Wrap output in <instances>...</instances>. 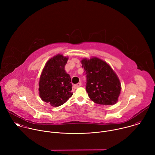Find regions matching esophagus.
<instances>
[{
    "label": "esophagus",
    "mask_w": 155,
    "mask_h": 155,
    "mask_svg": "<svg viewBox=\"0 0 155 155\" xmlns=\"http://www.w3.org/2000/svg\"><path fill=\"white\" fill-rule=\"evenodd\" d=\"M81 86V83H77V84H74L73 86H74V88H75V89H77V88Z\"/></svg>",
    "instance_id": "esophagus-1"
}]
</instances>
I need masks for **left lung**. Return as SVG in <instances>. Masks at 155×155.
<instances>
[{
    "instance_id": "obj_1",
    "label": "left lung",
    "mask_w": 155,
    "mask_h": 155,
    "mask_svg": "<svg viewBox=\"0 0 155 155\" xmlns=\"http://www.w3.org/2000/svg\"><path fill=\"white\" fill-rule=\"evenodd\" d=\"M86 76V90L89 97L96 104L114 105L121 91L120 81L110 66L105 61L93 58L81 61Z\"/></svg>"
}]
</instances>
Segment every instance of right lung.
Instances as JSON below:
<instances>
[{
	"instance_id": "obj_1",
	"label": "right lung",
	"mask_w": 155,
	"mask_h": 155,
	"mask_svg": "<svg viewBox=\"0 0 155 155\" xmlns=\"http://www.w3.org/2000/svg\"><path fill=\"white\" fill-rule=\"evenodd\" d=\"M68 58L58 54L49 59L39 81V95L42 101L53 107H59L72 96L71 78L64 67Z\"/></svg>"
}]
</instances>
